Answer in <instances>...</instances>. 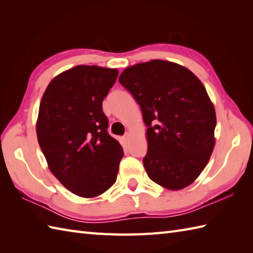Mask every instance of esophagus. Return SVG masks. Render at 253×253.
<instances>
[{
	"instance_id": "1",
	"label": "esophagus",
	"mask_w": 253,
	"mask_h": 253,
	"mask_svg": "<svg viewBox=\"0 0 253 253\" xmlns=\"http://www.w3.org/2000/svg\"><path fill=\"white\" fill-rule=\"evenodd\" d=\"M129 137H130L129 132H127V133H125V136H124V139H125V140H128V139H129Z\"/></svg>"
}]
</instances>
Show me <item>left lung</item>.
Returning <instances> with one entry per match:
<instances>
[{"label":"left lung","instance_id":"left-lung-1","mask_svg":"<svg viewBox=\"0 0 253 253\" xmlns=\"http://www.w3.org/2000/svg\"><path fill=\"white\" fill-rule=\"evenodd\" d=\"M118 82L140 105L148 127L142 162L149 178L170 190L192 184L215 143V110L202 83L186 67L162 60L127 67Z\"/></svg>","mask_w":253,"mask_h":253}]
</instances>
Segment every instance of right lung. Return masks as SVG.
Listing matches in <instances>:
<instances>
[{"mask_svg":"<svg viewBox=\"0 0 253 253\" xmlns=\"http://www.w3.org/2000/svg\"><path fill=\"white\" fill-rule=\"evenodd\" d=\"M117 69L78 65L58 75L42 96L37 137L49 169L84 198L100 196L116 181L123 148L107 132L102 102Z\"/></svg>","mask_w":253,"mask_h":253,"instance_id":"obj_1","label":"right lung"}]
</instances>
